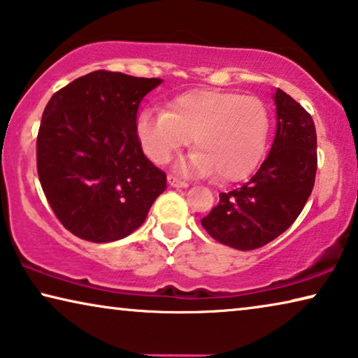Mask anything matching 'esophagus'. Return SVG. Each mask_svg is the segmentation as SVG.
<instances>
[{
	"instance_id": "1",
	"label": "esophagus",
	"mask_w": 358,
	"mask_h": 358,
	"mask_svg": "<svg viewBox=\"0 0 358 358\" xmlns=\"http://www.w3.org/2000/svg\"><path fill=\"white\" fill-rule=\"evenodd\" d=\"M168 184L171 185V187H182V189H185V187H189V184H187L185 180L179 179L178 176H174V174H168Z\"/></svg>"
}]
</instances>
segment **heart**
<instances>
[{
	"label": "heart",
	"mask_w": 358,
	"mask_h": 358,
	"mask_svg": "<svg viewBox=\"0 0 358 358\" xmlns=\"http://www.w3.org/2000/svg\"><path fill=\"white\" fill-rule=\"evenodd\" d=\"M271 115L259 97L219 90H192L169 101L166 112L142 110L136 134L145 155L164 164L194 141L182 171L214 173L230 182L252 171L267 144Z\"/></svg>",
	"instance_id": "1"
}]
</instances>
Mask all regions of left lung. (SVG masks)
Segmentation results:
<instances>
[{
  "label": "left lung",
  "instance_id": "1",
  "mask_svg": "<svg viewBox=\"0 0 358 358\" xmlns=\"http://www.w3.org/2000/svg\"><path fill=\"white\" fill-rule=\"evenodd\" d=\"M277 133L259 169L219 203L201 225L219 243L240 251L267 245L293 224L315 184L317 133L310 113L282 90L275 92Z\"/></svg>",
  "mask_w": 358,
  "mask_h": 358
}]
</instances>
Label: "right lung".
<instances>
[{
    "instance_id": "right-lung-1",
    "label": "right lung",
    "mask_w": 358,
    "mask_h": 358,
    "mask_svg": "<svg viewBox=\"0 0 358 358\" xmlns=\"http://www.w3.org/2000/svg\"><path fill=\"white\" fill-rule=\"evenodd\" d=\"M160 83L96 70L49 99L36 137L38 178L56 217L78 238H124L166 189V174L136 134L139 103Z\"/></svg>"
}]
</instances>
